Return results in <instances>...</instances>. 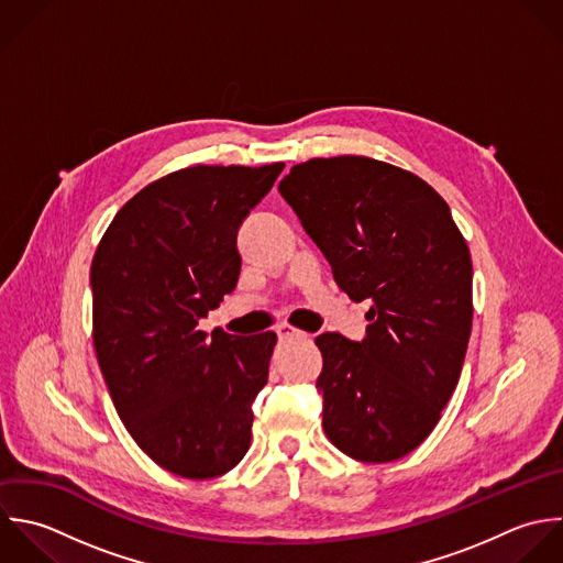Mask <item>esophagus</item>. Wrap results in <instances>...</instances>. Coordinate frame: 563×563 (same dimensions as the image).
I'll return each instance as SVG.
<instances>
[{"instance_id":"1","label":"esophagus","mask_w":563,"mask_h":563,"mask_svg":"<svg viewBox=\"0 0 563 563\" xmlns=\"http://www.w3.org/2000/svg\"><path fill=\"white\" fill-rule=\"evenodd\" d=\"M276 333H278V338H280V340H289V338H305V333H302V331H298V329H294L291 324H278V327H276Z\"/></svg>"}]
</instances>
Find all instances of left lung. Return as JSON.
<instances>
[{
    "label": "left lung",
    "mask_w": 563,
    "mask_h": 563,
    "mask_svg": "<svg viewBox=\"0 0 563 563\" xmlns=\"http://www.w3.org/2000/svg\"><path fill=\"white\" fill-rule=\"evenodd\" d=\"M351 300L366 338L322 333V428L362 463L417 450L456 390L472 335V256L445 199L364 155L313 157L278 186Z\"/></svg>",
    "instance_id": "left-lung-1"
}]
</instances>
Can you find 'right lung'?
<instances>
[{
    "label": "right lung",
    "mask_w": 563,
    "mask_h": 563,
    "mask_svg": "<svg viewBox=\"0 0 563 563\" xmlns=\"http://www.w3.org/2000/svg\"><path fill=\"white\" fill-rule=\"evenodd\" d=\"M283 168L168 173L118 210L91 261V335L115 412L181 478L230 472L252 441L276 333L208 338L197 324L236 287L239 225Z\"/></svg>",
    "instance_id": "obj_1"
}]
</instances>
